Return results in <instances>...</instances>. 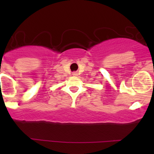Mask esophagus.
Wrapping results in <instances>:
<instances>
[{"label": "esophagus", "instance_id": "34e87169", "mask_svg": "<svg viewBox=\"0 0 154 154\" xmlns=\"http://www.w3.org/2000/svg\"><path fill=\"white\" fill-rule=\"evenodd\" d=\"M78 72H72V75L75 76V77H76V76H78Z\"/></svg>", "mask_w": 154, "mask_h": 154}]
</instances>
